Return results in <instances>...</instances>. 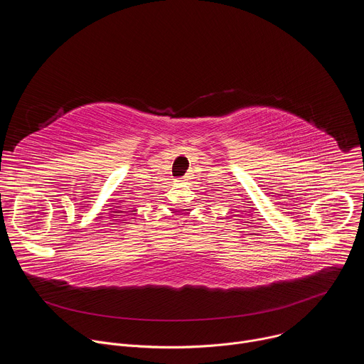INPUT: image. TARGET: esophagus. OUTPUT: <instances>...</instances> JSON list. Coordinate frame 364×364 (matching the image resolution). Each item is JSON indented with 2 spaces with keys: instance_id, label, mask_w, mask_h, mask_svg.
I'll return each instance as SVG.
<instances>
[{
  "instance_id": "esophagus-1",
  "label": "esophagus",
  "mask_w": 364,
  "mask_h": 364,
  "mask_svg": "<svg viewBox=\"0 0 364 364\" xmlns=\"http://www.w3.org/2000/svg\"><path fill=\"white\" fill-rule=\"evenodd\" d=\"M178 181H181V183H186V180H178Z\"/></svg>"
}]
</instances>
